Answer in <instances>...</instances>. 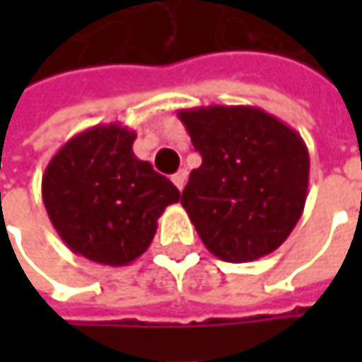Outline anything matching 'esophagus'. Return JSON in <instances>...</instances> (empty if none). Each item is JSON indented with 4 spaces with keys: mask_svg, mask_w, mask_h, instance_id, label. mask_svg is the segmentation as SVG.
Here are the masks:
<instances>
[{
    "mask_svg": "<svg viewBox=\"0 0 362 362\" xmlns=\"http://www.w3.org/2000/svg\"><path fill=\"white\" fill-rule=\"evenodd\" d=\"M173 183H175V187L179 189V191H183L185 183H187V171H185V169L177 171V173L173 175Z\"/></svg>",
    "mask_w": 362,
    "mask_h": 362,
    "instance_id": "1",
    "label": "esophagus"
}]
</instances>
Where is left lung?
<instances>
[{
	"label": "left lung",
	"instance_id": "1",
	"mask_svg": "<svg viewBox=\"0 0 362 362\" xmlns=\"http://www.w3.org/2000/svg\"><path fill=\"white\" fill-rule=\"evenodd\" d=\"M177 117L203 159L181 205L205 247L231 264L272 254L304 211L310 159L302 136L256 106H199Z\"/></svg>",
	"mask_w": 362,
	"mask_h": 362
}]
</instances>
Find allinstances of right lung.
I'll use <instances>...</instances> for the list:
<instances>
[{
	"label": "right lung",
	"instance_id": "right-lung-1",
	"mask_svg": "<svg viewBox=\"0 0 362 362\" xmlns=\"http://www.w3.org/2000/svg\"><path fill=\"white\" fill-rule=\"evenodd\" d=\"M136 132L117 122L78 132L42 177L49 221L78 256L129 266L151 245L157 219L181 193L132 153Z\"/></svg>",
	"mask_w": 362,
	"mask_h": 362
}]
</instances>
